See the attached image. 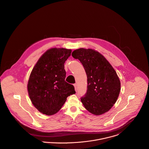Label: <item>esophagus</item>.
Masks as SVG:
<instances>
[{
	"instance_id": "esophagus-1",
	"label": "esophagus",
	"mask_w": 149,
	"mask_h": 149,
	"mask_svg": "<svg viewBox=\"0 0 149 149\" xmlns=\"http://www.w3.org/2000/svg\"><path fill=\"white\" fill-rule=\"evenodd\" d=\"M74 88H75V91H77V84H74Z\"/></svg>"
}]
</instances>
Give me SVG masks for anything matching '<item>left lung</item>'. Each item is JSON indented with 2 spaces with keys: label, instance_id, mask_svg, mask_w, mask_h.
<instances>
[{
  "label": "left lung",
  "instance_id": "obj_1",
  "mask_svg": "<svg viewBox=\"0 0 149 149\" xmlns=\"http://www.w3.org/2000/svg\"><path fill=\"white\" fill-rule=\"evenodd\" d=\"M82 64L88 78V89L81 98L85 108L95 115L109 111L116 103L120 91V81L109 62L92 49L79 48L72 53Z\"/></svg>",
  "mask_w": 149,
  "mask_h": 149
}]
</instances>
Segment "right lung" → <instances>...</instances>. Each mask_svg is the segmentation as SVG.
<instances>
[{
  "mask_svg": "<svg viewBox=\"0 0 149 149\" xmlns=\"http://www.w3.org/2000/svg\"><path fill=\"white\" fill-rule=\"evenodd\" d=\"M71 49L54 48L47 50L34 66L28 83L30 100L41 113H56L67 97L75 93L74 87L65 81L64 63Z\"/></svg>",
  "mask_w": 149,
  "mask_h": 149,
  "instance_id": "obj_1",
  "label": "right lung"
}]
</instances>
